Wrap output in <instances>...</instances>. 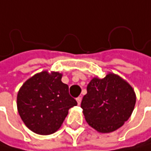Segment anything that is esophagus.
<instances>
[{
  "instance_id": "1",
  "label": "esophagus",
  "mask_w": 151,
  "mask_h": 151,
  "mask_svg": "<svg viewBox=\"0 0 151 151\" xmlns=\"http://www.w3.org/2000/svg\"><path fill=\"white\" fill-rule=\"evenodd\" d=\"M81 101H82V98H81V97H78V98H77V102H78V105H80V103H81Z\"/></svg>"
}]
</instances>
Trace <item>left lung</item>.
Wrapping results in <instances>:
<instances>
[{
    "label": "left lung",
    "mask_w": 151,
    "mask_h": 151,
    "mask_svg": "<svg viewBox=\"0 0 151 151\" xmlns=\"http://www.w3.org/2000/svg\"><path fill=\"white\" fill-rule=\"evenodd\" d=\"M81 108L87 123L101 133L113 132L130 117L136 93L121 77L109 73L104 78H93L86 87Z\"/></svg>",
    "instance_id": "obj_1"
}]
</instances>
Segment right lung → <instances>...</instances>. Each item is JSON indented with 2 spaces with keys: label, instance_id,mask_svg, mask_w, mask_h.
<instances>
[{
  "label": "right lung",
  "instance_id": "add662e5",
  "mask_svg": "<svg viewBox=\"0 0 151 151\" xmlns=\"http://www.w3.org/2000/svg\"><path fill=\"white\" fill-rule=\"evenodd\" d=\"M61 78L58 73L42 72L29 78L18 92V113L24 124L38 135L56 132L68 110L78 104Z\"/></svg>",
  "mask_w": 151,
  "mask_h": 151
}]
</instances>
